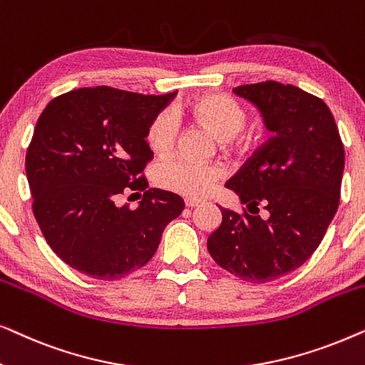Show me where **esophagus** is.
Returning <instances> with one entry per match:
<instances>
[{"instance_id":"34e87169","label":"esophagus","mask_w":365,"mask_h":365,"mask_svg":"<svg viewBox=\"0 0 365 365\" xmlns=\"http://www.w3.org/2000/svg\"><path fill=\"white\" fill-rule=\"evenodd\" d=\"M199 202H201V201H197V199H191V197H187L186 201H184L186 207H196V206H199Z\"/></svg>"}]
</instances>
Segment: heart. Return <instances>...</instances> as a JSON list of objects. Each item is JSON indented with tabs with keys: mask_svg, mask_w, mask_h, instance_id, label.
<instances>
[{
	"mask_svg": "<svg viewBox=\"0 0 365 365\" xmlns=\"http://www.w3.org/2000/svg\"><path fill=\"white\" fill-rule=\"evenodd\" d=\"M191 116L197 124L209 129L227 149L239 148L246 143L242 129L249 121L247 109L229 94L209 93L189 104ZM181 121L178 113L164 108L151 119L146 139L149 148L158 154L171 151L179 138ZM159 186L184 196H206L222 178V171L214 164H199L184 158H173L159 163L154 171Z\"/></svg>",
	"mask_w": 365,
	"mask_h": 365,
	"instance_id": "heart-1",
	"label": "heart"
}]
</instances>
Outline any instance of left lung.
Instances as JSON below:
<instances>
[{"instance_id":"1","label":"left lung","mask_w":365,"mask_h":365,"mask_svg":"<svg viewBox=\"0 0 365 365\" xmlns=\"http://www.w3.org/2000/svg\"><path fill=\"white\" fill-rule=\"evenodd\" d=\"M232 93L261 111L274 136L226 187L249 212L262 205L268 217L221 207L207 251L234 276L262 284L296 271L321 244L339 207L344 146L327 104L292 84H244Z\"/></svg>"}]
</instances>
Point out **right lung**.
I'll use <instances>...</instances> for the list:
<instances>
[{
	"label": "right lung",
	"mask_w": 365,
	"mask_h": 365,
	"mask_svg": "<svg viewBox=\"0 0 365 365\" xmlns=\"http://www.w3.org/2000/svg\"><path fill=\"white\" fill-rule=\"evenodd\" d=\"M174 96L79 88L44 108L26 176L39 229L68 266L101 281L126 277L149 262L164 227L182 212L178 194L149 189L143 176L154 158L148 126ZM126 188L143 191L136 210L115 204Z\"/></svg>",
	"instance_id": "1"
}]
</instances>
